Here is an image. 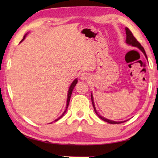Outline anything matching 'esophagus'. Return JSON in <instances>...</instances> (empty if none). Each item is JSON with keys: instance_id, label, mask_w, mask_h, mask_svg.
Here are the masks:
<instances>
[{"instance_id": "obj_1", "label": "esophagus", "mask_w": 158, "mask_h": 158, "mask_svg": "<svg viewBox=\"0 0 158 158\" xmlns=\"http://www.w3.org/2000/svg\"><path fill=\"white\" fill-rule=\"evenodd\" d=\"M80 79L83 80V81H84V80L87 79L88 78H89V74H88L87 73H81V74H80Z\"/></svg>"}]
</instances>
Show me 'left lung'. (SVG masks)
I'll list each match as a JSON object with an SVG mask.
<instances>
[{
	"mask_svg": "<svg viewBox=\"0 0 158 158\" xmlns=\"http://www.w3.org/2000/svg\"><path fill=\"white\" fill-rule=\"evenodd\" d=\"M125 32H126V43L127 44L129 45H131V46L132 47H137L138 49H139L141 52H142L143 53L144 56H145L146 58H147V56L146 54V52H145V50H144L143 47L141 46V44L139 42L137 39L135 38V37H134L133 34L132 33V32H131L130 31V29L128 28H125ZM91 101H92V104H93V108H94V110H95V112L96 113V114L98 115V116L102 120V121H105V122H107L109 123L110 124H119V123H123L125 121H111V120H109V119H106L105 118L102 117V116H100V115H99L98 114L97 111H96V109H95V105H94V101H93V95L91 93Z\"/></svg>",
	"mask_w": 158,
	"mask_h": 158,
	"instance_id": "8db88e82",
	"label": "left lung"
}]
</instances>
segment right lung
<instances>
[{
    "mask_svg": "<svg viewBox=\"0 0 158 158\" xmlns=\"http://www.w3.org/2000/svg\"><path fill=\"white\" fill-rule=\"evenodd\" d=\"M27 35V34H26L24 36H23V38L22 39V40H21L20 42H22L23 40L25 39V37H26V36ZM77 79H74V81H73V82L72 83V84L70 85V86H69V90H68V99H67V105H66V109H65V110L64 111V112L63 113V114L61 115V116L58 118H57L56 120H55L54 121H58V120H59L60 118H62L63 116V115L65 114V112L67 111V109H68V105H69V100H70V98H71V95H72V93H73V89H74V88L75 87V85H76V84H77Z\"/></svg>",
    "mask_w": 158,
    "mask_h": 158,
    "instance_id": "right-lung-1",
    "label": "right lung"
}]
</instances>
